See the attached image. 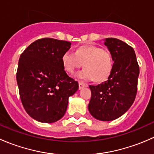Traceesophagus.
<instances>
[{"label":"esophagus","instance_id":"34e87169","mask_svg":"<svg viewBox=\"0 0 154 154\" xmlns=\"http://www.w3.org/2000/svg\"><path fill=\"white\" fill-rule=\"evenodd\" d=\"M87 85L84 84L83 83H82V82H79V89H82L83 88H84V87H86Z\"/></svg>","mask_w":154,"mask_h":154}]
</instances>
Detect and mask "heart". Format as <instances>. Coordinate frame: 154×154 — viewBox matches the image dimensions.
I'll return each mask as SVG.
<instances>
[{"mask_svg": "<svg viewBox=\"0 0 154 154\" xmlns=\"http://www.w3.org/2000/svg\"><path fill=\"white\" fill-rule=\"evenodd\" d=\"M65 70L73 74L77 68H85L76 74V77L83 81H105L110 75L113 67V59L109 51L97 45H86L80 47L75 54L65 53L62 57Z\"/></svg>", "mask_w": 154, "mask_h": 154, "instance_id": "obj_1", "label": "heart"}]
</instances>
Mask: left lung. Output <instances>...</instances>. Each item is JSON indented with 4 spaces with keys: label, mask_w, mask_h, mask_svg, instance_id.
I'll use <instances>...</instances> for the list:
<instances>
[{
    "label": "left lung",
    "mask_w": 154,
    "mask_h": 154,
    "mask_svg": "<svg viewBox=\"0 0 154 154\" xmlns=\"http://www.w3.org/2000/svg\"><path fill=\"white\" fill-rule=\"evenodd\" d=\"M104 45L112 56V70L106 81L89 86L91 97L88 107L96 119L109 122L125 114L134 102L139 66L134 50L127 43L106 38Z\"/></svg>",
    "instance_id": "obj_1"
}]
</instances>
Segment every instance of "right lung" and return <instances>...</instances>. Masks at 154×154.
I'll list each match as a JSON object with an SVG mask.
<instances>
[{"label": "right lung", "instance_id": "right-lung-1", "mask_svg": "<svg viewBox=\"0 0 154 154\" xmlns=\"http://www.w3.org/2000/svg\"><path fill=\"white\" fill-rule=\"evenodd\" d=\"M67 41L44 38L26 48L18 61L16 80L20 98L30 117L44 123L61 119L77 81L65 71L62 57L71 48Z\"/></svg>", "mask_w": 154, "mask_h": 154}]
</instances>
